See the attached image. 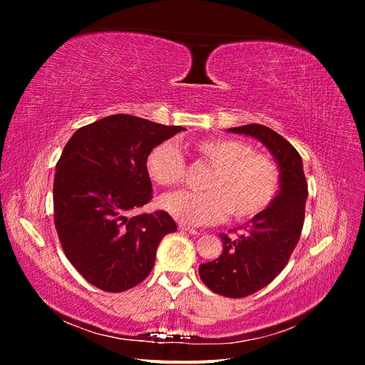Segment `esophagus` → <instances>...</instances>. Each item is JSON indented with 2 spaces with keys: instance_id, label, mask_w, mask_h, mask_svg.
<instances>
[{
  "instance_id": "obj_1",
  "label": "esophagus",
  "mask_w": 365,
  "mask_h": 365,
  "mask_svg": "<svg viewBox=\"0 0 365 365\" xmlns=\"http://www.w3.org/2000/svg\"><path fill=\"white\" fill-rule=\"evenodd\" d=\"M181 231H184V233H189V235H192V236H196V235H200V231L197 230H195V228H190V227H185V225H180L178 227Z\"/></svg>"
}]
</instances>
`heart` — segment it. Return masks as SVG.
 <instances>
[{
	"label": "heart",
	"mask_w": 365,
	"mask_h": 365,
	"mask_svg": "<svg viewBox=\"0 0 365 365\" xmlns=\"http://www.w3.org/2000/svg\"><path fill=\"white\" fill-rule=\"evenodd\" d=\"M210 165L204 192L181 190L161 197V207L180 222L210 225L230 213L236 220H248L267 210L280 189V172L272 160L256 153L247 141L207 138L192 145ZM149 178L170 187L182 181L185 161L173 143L163 141L146 157Z\"/></svg>",
	"instance_id": "b5f03b06"
}]
</instances>
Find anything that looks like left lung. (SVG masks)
Returning <instances> with one entry per match:
<instances>
[{
    "instance_id": "obj_1",
    "label": "left lung",
    "mask_w": 365,
    "mask_h": 365,
    "mask_svg": "<svg viewBox=\"0 0 365 365\" xmlns=\"http://www.w3.org/2000/svg\"><path fill=\"white\" fill-rule=\"evenodd\" d=\"M228 132L257 138L272 153L280 172V190L272 204L235 230L236 236L219 235L222 254L200 264V277L208 289L242 298L269 284L288 263L303 230L307 182L300 153L275 130L252 123Z\"/></svg>"
}]
</instances>
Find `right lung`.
I'll return each instance as SVG.
<instances>
[{
    "label": "right lung",
    "instance_id": "right-lung-1",
    "mask_svg": "<svg viewBox=\"0 0 365 365\" xmlns=\"http://www.w3.org/2000/svg\"><path fill=\"white\" fill-rule=\"evenodd\" d=\"M184 130L115 114L77 129L56 164L54 225L65 256L106 292L134 288L150 274L161 239L176 231L168 212L129 216L152 200L149 150Z\"/></svg>",
    "mask_w": 365,
    "mask_h": 365
}]
</instances>
